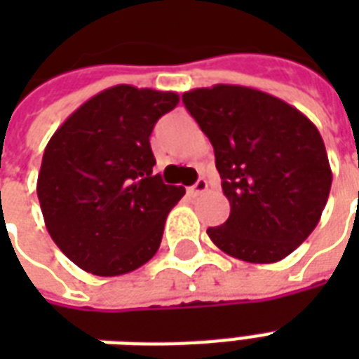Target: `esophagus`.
<instances>
[{"label": "esophagus", "mask_w": 359, "mask_h": 359, "mask_svg": "<svg viewBox=\"0 0 359 359\" xmlns=\"http://www.w3.org/2000/svg\"><path fill=\"white\" fill-rule=\"evenodd\" d=\"M205 190H208V180L198 179V180H196L194 187L188 188V194H190V196H200V194H203Z\"/></svg>", "instance_id": "1"}]
</instances>
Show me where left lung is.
I'll return each instance as SVG.
<instances>
[{
    "mask_svg": "<svg viewBox=\"0 0 359 359\" xmlns=\"http://www.w3.org/2000/svg\"><path fill=\"white\" fill-rule=\"evenodd\" d=\"M215 151L231 215L211 242L250 264L285 259L316 229L331 192L323 138L304 113L275 95L236 84L182 94Z\"/></svg>",
    "mask_w": 359,
    "mask_h": 359,
    "instance_id": "obj_1",
    "label": "left lung"
}]
</instances>
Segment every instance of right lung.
<instances>
[{
  "instance_id": "obj_1",
  "label": "right lung",
  "mask_w": 359,
  "mask_h": 359,
  "mask_svg": "<svg viewBox=\"0 0 359 359\" xmlns=\"http://www.w3.org/2000/svg\"><path fill=\"white\" fill-rule=\"evenodd\" d=\"M179 94L118 84L82 103L46 146L38 200L46 229L73 264L117 277L156 256L184 188L154 175L149 134Z\"/></svg>"
}]
</instances>
